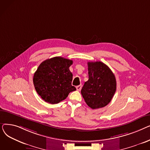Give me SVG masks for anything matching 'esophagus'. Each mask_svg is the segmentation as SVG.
Wrapping results in <instances>:
<instances>
[{"mask_svg":"<svg viewBox=\"0 0 150 150\" xmlns=\"http://www.w3.org/2000/svg\"><path fill=\"white\" fill-rule=\"evenodd\" d=\"M81 88H82V85H78V86H77L76 87V90L77 91H81Z\"/></svg>","mask_w":150,"mask_h":150,"instance_id":"obj_1","label":"esophagus"}]
</instances>
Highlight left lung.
Segmentation results:
<instances>
[{"mask_svg":"<svg viewBox=\"0 0 150 150\" xmlns=\"http://www.w3.org/2000/svg\"><path fill=\"white\" fill-rule=\"evenodd\" d=\"M89 80L81 91L82 96L91 108L106 106L116 91L117 83L112 70L101 61L88 62Z\"/></svg>","mask_w":150,"mask_h":150,"instance_id":"1","label":"left lung"}]
</instances>
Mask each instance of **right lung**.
Wrapping results in <instances>:
<instances>
[{
    "mask_svg": "<svg viewBox=\"0 0 150 150\" xmlns=\"http://www.w3.org/2000/svg\"><path fill=\"white\" fill-rule=\"evenodd\" d=\"M73 61L56 57L46 59L39 66L33 76L35 88L47 103L57 104L76 90L72 85L73 75L69 67Z\"/></svg>",
    "mask_w": 150,
    "mask_h": 150,
    "instance_id": "1",
    "label": "right lung"
}]
</instances>
